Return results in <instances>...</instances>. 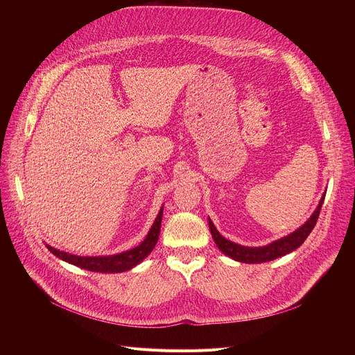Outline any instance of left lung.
I'll return each mask as SVG.
<instances>
[{
  "mask_svg": "<svg viewBox=\"0 0 355 355\" xmlns=\"http://www.w3.org/2000/svg\"><path fill=\"white\" fill-rule=\"evenodd\" d=\"M325 194L322 196L318 207L315 209V211L312 213V216L308 218V221L305 225H302L300 229L295 230L293 233L272 241L270 245L262 246V248H248V246H240L237 243H233V241L227 240L226 237H223L218 230L214 227L213 221L209 218V227L211 232V236L216 241L217 248L227 254L229 257L237 260V262L241 263H263V262H269V260L277 259L281 256H285L291 252H293L295 249L300 248L304 241L306 240V237L309 236V233L313 230L315 225H316V220L320 217V211L322 207V202H324Z\"/></svg>",
  "mask_w": 355,
  "mask_h": 355,
  "instance_id": "8db88e82",
  "label": "left lung"
}]
</instances>
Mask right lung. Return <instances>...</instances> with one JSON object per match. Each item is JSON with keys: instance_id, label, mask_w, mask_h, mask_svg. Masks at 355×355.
I'll return each instance as SVG.
<instances>
[{"instance_id": "1", "label": "right lung", "mask_w": 355, "mask_h": 355, "mask_svg": "<svg viewBox=\"0 0 355 355\" xmlns=\"http://www.w3.org/2000/svg\"><path fill=\"white\" fill-rule=\"evenodd\" d=\"M161 220H162V207L154 221L153 227L149 229L146 237L144 239L142 243L134 249L118 253V254H110V256H76V254H70L66 252H62L59 249H54L49 245L47 249L59 259L64 260L67 263H71L78 268L90 270V272H99V273H119V272H126L129 269H132L138 263H141L142 260L153 252L155 248L159 230H161Z\"/></svg>"}]
</instances>
